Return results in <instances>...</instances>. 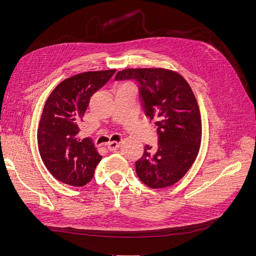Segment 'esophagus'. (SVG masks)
<instances>
[{
  "label": "esophagus",
  "instance_id": "esophagus-1",
  "mask_svg": "<svg viewBox=\"0 0 256 256\" xmlns=\"http://www.w3.org/2000/svg\"><path fill=\"white\" fill-rule=\"evenodd\" d=\"M120 147V142L118 141H112L110 142L109 144H108V150L113 152V150H116Z\"/></svg>",
  "mask_w": 256,
  "mask_h": 256
}]
</instances>
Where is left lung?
Wrapping results in <instances>:
<instances>
[{
    "label": "left lung",
    "mask_w": 256,
    "mask_h": 256,
    "mask_svg": "<svg viewBox=\"0 0 256 256\" xmlns=\"http://www.w3.org/2000/svg\"><path fill=\"white\" fill-rule=\"evenodd\" d=\"M115 80L138 83L145 115L156 122L158 148L145 145L136 162L138 177L152 189L176 184L196 159L202 141V120L190 85L164 68H127Z\"/></svg>",
    "instance_id": "8db88e82"
}]
</instances>
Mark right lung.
Returning a JSON list of instances; mask_svg holds the SVG:
<instances>
[{"instance_id":"add662e5","label":"right lung","mask_w":256,"mask_h":256,"mask_svg":"<svg viewBox=\"0 0 256 256\" xmlns=\"http://www.w3.org/2000/svg\"><path fill=\"white\" fill-rule=\"evenodd\" d=\"M116 69L88 72L62 81L44 104L37 143L48 171L66 184L82 187L102 160L92 138H80V122L90 98L109 81Z\"/></svg>"}]
</instances>
